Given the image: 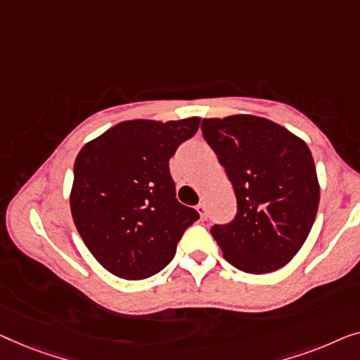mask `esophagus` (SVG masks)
Returning a JSON list of instances; mask_svg holds the SVG:
<instances>
[{
  "label": "esophagus",
  "instance_id": "obj_1",
  "mask_svg": "<svg viewBox=\"0 0 360 360\" xmlns=\"http://www.w3.org/2000/svg\"><path fill=\"white\" fill-rule=\"evenodd\" d=\"M195 210L199 212V215H200L202 220L207 219V205L205 204H199V205L195 207Z\"/></svg>",
  "mask_w": 360,
  "mask_h": 360
}]
</instances>
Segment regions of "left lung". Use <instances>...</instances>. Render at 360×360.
I'll use <instances>...</instances> for the list:
<instances>
[{"label": "left lung", "mask_w": 360, "mask_h": 360, "mask_svg": "<svg viewBox=\"0 0 360 360\" xmlns=\"http://www.w3.org/2000/svg\"><path fill=\"white\" fill-rule=\"evenodd\" d=\"M236 195L238 212L212 236L224 257L248 274H269L290 262L310 235L320 182L305 141L251 114L202 120Z\"/></svg>", "instance_id": "left-lung-1"}]
</instances>
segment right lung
Masks as SVG:
<instances>
[{
    "instance_id": "1",
    "label": "right lung",
    "mask_w": 360,
    "mask_h": 360,
    "mask_svg": "<svg viewBox=\"0 0 360 360\" xmlns=\"http://www.w3.org/2000/svg\"><path fill=\"white\" fill-rule=\"evenodd\" d=\"M199 122L124 120L79 150L70 209L84 245L110 274L141 281L160 272L199 219L176 199L169 174V158Z\"/></svg>"
}]
</instances>
